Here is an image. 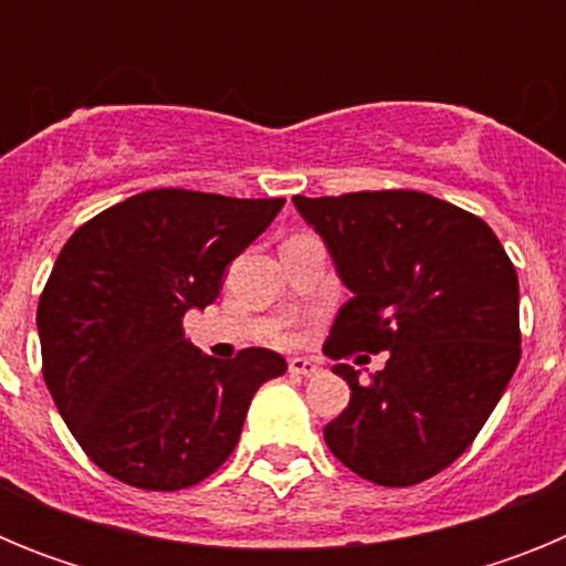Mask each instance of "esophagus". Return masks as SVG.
<instances>
[{"instance_id": "esophagus-1", "label": "esophagus", "mask_w": 566, "mask_h": 566, "mask_svg": "<svg viewBox=\"0 0 566 566\" xmlns=\"http://www.w3.org/2000/svg\"><path fill=\"white\" fill-rule=\"evenodd\" d=\"M289 374H294V377H314V374H319V365L308 357H292L289 359Z\"/></svg>"}]
</instances>
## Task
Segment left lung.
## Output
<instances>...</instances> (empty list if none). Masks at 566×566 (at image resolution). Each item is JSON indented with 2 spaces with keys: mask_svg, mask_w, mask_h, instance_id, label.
<instances>
[{
  "mask_svg": "<svg viewBox=\"0 0 566 566\" xmlns=\"http://www.w3.org/2000/svg\"><path fill=\"white\" fill-rule=\"evenodd\" d=\"M294 207L354 294L323 352L388 354L365 385L334 365L352 402L323 431L328 451L385 488L437 476L482 431L522 357L516 269L482 218L417 189L294 195Z\"/></svg>",
  "mask_w": 566,
  "mask_h": 566,
  "instance_id": "left-lung-1",
  "label": "left lung"
}]
</instances>
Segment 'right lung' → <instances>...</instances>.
Masks as SVG:
<instances>
[{"mask_svg":"<svg viewBox=\"0 0 566 566\" xmlns=\"http://www.w3.org/2000/svg\"><path fill=\"white\" fill-rule=\"evenodd\" d=\"M286 198L149 189L70 234L39 297L42 374L70 433L104 473L142 490L212 476L254 391L286 374L269 348L201 354L184 314L207 308L223 269Z\"/></svg>","mask_w":566,"mask_h":566,"instance_id":"add662e5","label":"right lung"}]
</instances>
